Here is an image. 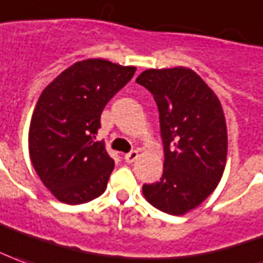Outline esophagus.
<instances>
[{
	"mask_svg": "<svg viewBox=\"0 0 263 263\" xmlns=\"http://www.w3.org/2000/svg\"><path fill=\"white\" fill-rule=\"evenodd\" d=\"M137 158H138V151H131V153H128V154L124 155V160L128 162V164L134 162Z\"/></svg>",
	"mask_w": 263,
	"mask_h": 263,
	"instance_id": "esophagus-1",
	"label": "esophagus"
}]
</instances>
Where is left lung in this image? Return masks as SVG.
<instances>
[{
    "label": "left lung",
    "instance_id": "obj_1",
    "mask_svg": "<svg viewBox=\"0 0 263 263\" xmlns=\"http://www.w3.org/2000/svg\"><path fill=\"white\" fill-rule=\"evenodd\" d=\"M160 114L164 171L144 184L145 199L164 213H187L220 181L228 155V131L217 96L197 73L185 67L149 69L137 78Z\"/></svg>",
    "mask_w": 263,
    "mask_h": 263
}]
</instances>
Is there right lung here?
Returning a JSON list of instances; mask_svg holds the SVG:
<instances>
[{"mask_svg": "<svg viewBox=\"0 0 263 263\" xmlns=\"http://www.w3.org/2000/svg\"><path fill=\"white\" fill-rule=\"evenodd\" d=\"M135 70L87 59L62 71L40 95L28 149L34 170L57 200L82 204L105 192L115 162L95 138L102 110Z\"/></svg>", "mask_w": 263, "mask_h": 263, "instance_id": "add662e5", "label": "right lung"}]
</instances>
